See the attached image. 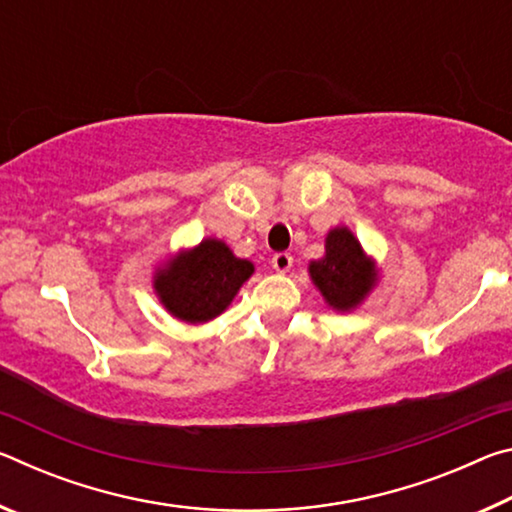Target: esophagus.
<instances>
[{
	"instance_id": "esophagus-1",
	"label": "esophagus",
	"mask_w": 512,
	"mask_h": 512,
	"mask_svg": "<svg viewBox=\"0 0 512 512\" xmlns=\"http://www.w3.org/2000/svg\"><path fill=\"white\" fill-rule=\"evenodd\" d=\"M293 266V257L289 253H275L273 255V268L277 273H287Z\"/></svg>"
}]
</instances>
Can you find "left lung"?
<instances>
[{"label": "left lung", "mask_w": 512, "mask_h": 512, "mask_svg": "<svg viewBox=\"0 0 512 512\" xmlns=\"http://www.w3.org/2000/svg\"><path fill=\"white\" fill-rule=\"evenodd\" d=\"M309 275L329 307L348 311L375 287L377 273L348 228H334L325 239V257L309 264Z\"/></svg>", "instance_id": "obj_1"}]
</instances>
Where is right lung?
I'll use <instances>...</instances> for the list:
<instances>
[{
  "label": "right lung",
  "mask_w": 512,
  "mask_h": 512,
  "mask_svg": "<svg viewBox=\"0 0 512 512\" xmlns=\"http://www.w3.org/2000/svg\"><path fill=\"white\" fill-rule=\"evenodd\" d=\"M255 266L239 259L219 239H205L155 273L153 287L173 316L205 323L225 311Z\"/></svg>",
  "instance_id": "1"
}]
</instances>
